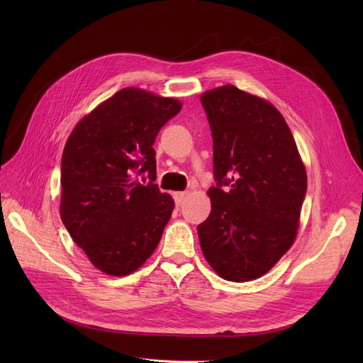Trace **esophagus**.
I'll return each mask as SVG.
<instances>
[{"instance_id":"esophagus-1","label":"esophagus","mask_w":363,"mask_h":363,"mask_svg":"<svg viewBox=\"0 0 363 363\" xmlns=\"http://www.w3.org/2000/svg\"><path fill=\"white\" fill-rule=\"evenodd\" d=\"M185 196H186L185 191H177V193H174V200L177 201V204H181V201L185 199Z\"/></svg>"}]
</instances>
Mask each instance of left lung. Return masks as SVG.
<instances>
[{
    "label": "left lung",
    "instance_id": "1",
    "mask_svg": "<svg viewBox=\"0 0 363 363\" xmlns=\"http://www.w3.org/2000/svg\"><path fill=\"white\" fill-rule=\"evenodd\" d=\"M213 138L212 212L197 226L203 255L234 282L268 272L293 245L308 177L282 114L234 85L200 97ZM222 186H230L223 192Z\"/></svg>",
    "mask_w": 363,
    "mask_h": 363
}]
</instances>
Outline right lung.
I'll use <instances>...</instances> for the list:
<instances>
[{"label":"right lung","instance_id":"obj_1","mask_svg":"<svg viewBox=\"0 0 363 363\" xmlns=\"http://www.w3.org/2000/svg\"><path fill=\"white\" fill-rule=\"evenodd\" d=\"M181 107L178 100L123 88L86 114L67 138L60 216L73 241L107 275L137 271L160 242L175 203L155 184L152 144ZM144 174L148 184H142Z\"/></svg>","mask_w":363,"mask_h":363}]
</instances>
